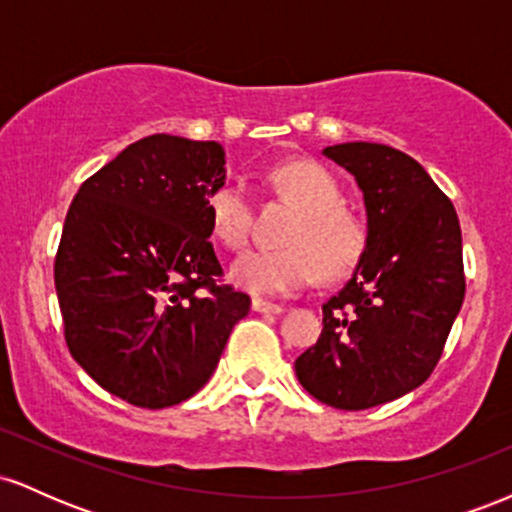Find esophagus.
Listing matches in <instances>:
<instances>
[{
  "label": "esophagus",
  "instance_id": "obj_1",
  "mask_svg": "<svg viewBox=\"0 0 512 512\" xmlns=\"http://www.w3.org/2000/svg\"><path fill=\"white\" fill-rule=\"evenodd\" d=\"M252 310H255V313H272V315H279L284 308H281L279 303L264 301V298H252Z\"/></svg>",
  "mask_w": 512,
  "mask_h": 512
}]
</instances>
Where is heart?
Returning a JSON list of instances; mask_svg holds the SVG:
<instances>
[{
  "label": "heart",
  "instance_id": "b5f03b06",
  "mask_svg": "<svg viewBox=\"0 0 512 512\" xmlns=\"http://www.w3.org/2000/svg\"><path fill=\"white\" fill-rule=\"evenodd\" d=\"M274 190L301 209L279 250H255L231 267L233 284L255 296H286L325 279L346 276L366 250V231L344 211V192L325 166L291 161L274 168ZM209 228L228 250H243L252 231V202L243 180H221L207 197Z\"/></svg>",
  "mask_w": 512,
  "mask_h": 512
}]
</instances>
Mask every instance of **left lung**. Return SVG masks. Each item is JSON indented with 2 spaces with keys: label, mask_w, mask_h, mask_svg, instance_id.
<instances>
[{
  "label": "left lung",
  "mask_w": 512,
  "mask_h": 512,
  "mask_svg": "<svg viewBox=\"0 0 512 512\" xmlns=\"http://www.w3.org/2000/svg\"><path fill=\"white\" fill-rule=\"evenodd\" d=\"M354 175L368 216L354 276L322 305V334L296 358L322 404L361 411L426 383L464 301L457 211L421 163L385 144L322 151Z\"/></svg>",
  "instance_id": "obj_1"
}]
</instances>
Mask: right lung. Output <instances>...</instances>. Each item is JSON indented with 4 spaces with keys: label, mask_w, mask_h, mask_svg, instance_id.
Instances as JSON below:
<instances>
[{
    "label": "right lung",
    "mask_w": 512,
    "mask_h": 512,
    "mask_svg": "<svg viewBox=\"0 0 512 512\" xmlns=\"http://www.w3.org/2000/svg\"><path fill=\"white\" fill-rule=\"evenodd\" d=\"M226 180L219 142L151 134L76 192L55 257L64 339L110 395L142 409L207 385L250 296L219 284L209 192Z\"/></svg>",
    "instance_id": "right-lung-1"
}]
</instances>
